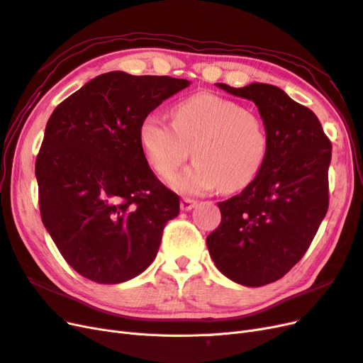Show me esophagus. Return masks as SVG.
<instances>
[{"mask_svg":"<svg viewBox=\"0 0 363 363\" xmlns=\"http://www.w3.org/2000/svg\"><path fill=\"white\" fill-rule=\"evenodd\" d=\"M196 206V201L195 200H191V199H183L182 200V203H180V207H182V211H192V208Z\"/></svg>","mask_w":363,"mask_h":363,"instance_id":"esophagus-1","label":"esophagus"}]
</instances>
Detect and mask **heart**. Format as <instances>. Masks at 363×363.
Segmentation results:
<instances>
[{
    "instance_id": "obj_1",
    "label": "heart",
    "mask_w": 363,
    "mask_h": 363,
    "mask_svg": "<svg viewBox=\"0 0 363 363\" xmlns=\"http://www.w3.org/2000/svg\"><path fill=\"white\" fill-rule=\"evenodd\" d=\"M139 142L159 174H168L192 156L191 167L168 179L183 194L200 195L221 188L236 192L257 177L268 155L262 119L236 101L199 94L174 107L172 123L148 113L139 124Z\"/></svg>"
}]
</instances>
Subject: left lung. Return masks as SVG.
Masks as SVG:
<instances>
[{"instance_id":"1","label":"left lung","mask_w":363,"mask_h":363,"mask_svg":"<svg viewBox=\"0 0 363 363\" xmlns=\"http://www.w3.org/2000/svg\"><path fill=\"white\" fill-rule=\"evenodd\" d=\"M216 86L257 106L269 147L257 177L239 195L218 203L221 224L206 242L225 277L265 286L304 256L323 223L332 144L311 108L280 87Z\"/></svg>"}]
</instances>
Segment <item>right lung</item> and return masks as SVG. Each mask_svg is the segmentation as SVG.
Masks as SVG:
<instances>
[{
    "label": "right lung",
    "mask_w": 363,
    "mask_h": 363,
    "mask_svg": "<svg viewBox=\"0 0 363 363\" xmlns=\"http://www.w3.org/2000/svg\"><path fill=\"white\" fill-rule=\"evenodd\" d=\"M189 84L112 71L54 108L35 168L40 218L80 276L116 284L155 260L180 199L148 167L139 124Z\"/></svg>",
    "instance_id": "obj_1"
}]
</instances>
